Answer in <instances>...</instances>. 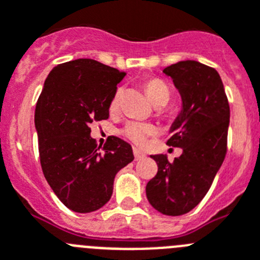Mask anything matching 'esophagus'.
Wrapping results in <instances>:
<instances>
[{"label":"esophagus","instance_id":"obj_1","mask_svg":"<svg viewBox=\"0 0 260 260\" xmlns=\"http://www.w3.org/2000/svg\"><path fill=\"white\" fill-rule=\"evenodd\" d=\"M133 155H135L136 160H140V159H144L145 156H146V154L142 153V151L139 150V149H133Z\"/></svg>","mask_w":260,"mask_h":260}]
</instances>
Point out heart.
<instances>
[{
  "mask_svg": "<svg viewBox=\"0 0 260 260\" xmlns=\"http://www.w3.org/2000/svg\"><path fill=\"white\" fill-rule=\"evenodd\" d=\"M145 92H146L147 97L153 102L154 105L163 104L166 105L170 100V90H168L167 85L163 83L162 80H159L156 78L147 79L144 83ZM121 90L118 89L114 94L113 100L110 102V110H115L119 105V100H120ZM123 135L127 137L128 140L136 145H144L147 141V139L150 136L155 135L156 128L153 124H147V123H139V121H129L123 128Z\"/></svg>",
  "mask_w": 260,
  "mask_h": 260,
  "instance_id": "heart-1",
  "label": "heart"
}]
</instances>
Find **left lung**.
Wrapping results in <instances>:
<instances>
[{
	"instance_id": "8db88e82",
	"label": "left lung",
	"mask_w": 260,
	"mask_h": 260,
	"mask_svg": "<svg viewBox=\"0 0 260 260\" xmlns=\"http://www.w3.org/2000/svg\"><path fill=\"white\" fill-rule=\"evenodd\" d=\"M181 95V111L171 125L168 146L182 154L168 162L165 154L151 155L158 172L147 182L146 197L168 216L193 210L209 191L226 154L229 104L220 75L197 60L166 67Z\"/></svg>"
}]
</instances>
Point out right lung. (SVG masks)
Instances as JSON below:
<instances>
[{
	"label": "right lung",
	"mask_w": 260,
	"mask_h": 260,
	"mask_svg": "<svg viewBox=\"0 0 260 260\" xmlns=\"http://www.w3.org/2000/svg\"><path fill=\"white\" fill-rule=\"evenodd\" d=\"M125 72L94 59L51 70L35 111L41 168L60 202L75 212L101 209L115 175L133 160L132 146L111 136L104 147L90 137L93 121L109 118L110 102Z\"/></svg>",
	"instance_id": "right-lung-1"
}]
</instances>
